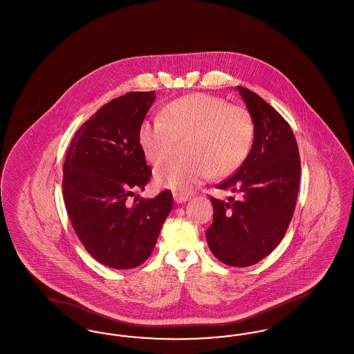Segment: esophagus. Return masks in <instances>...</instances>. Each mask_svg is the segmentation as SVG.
I'll return each mask as SVG.
<instances>
[{"mask_svg":"<svg viewBox=\"0 0 354 354\" xmlns=\"http://www.w3.org/2000/svg\"><path fill=\"white\" fill-rule=\"evenodd\" d=\"M188 199H189V195L187 194H179V192L174 194V201L176 203H185Z\"/></svg>","mask_w":354,"mask_h":354,"instance_id":"obj_1","label":"esophagus"}]
</instances>
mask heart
Returning a JSON list of instances; mask_svg holds the SVG:
<instances>
[{
	"label": "heart",
	"instance_id": "1",
	"mask_svg": "<svg viewBox=\"0 0 354 354\" xmlns=\"http://www.w3.org/2000/svg\"><path fill=\"white\" fill-rule=\"evenodd\" d=\"M254 123L248 110L208 95L192 94L169 103L160 118L146 119L138 142L153 165L172 158L176 142L185 140V158L155 169V183L187 194L212 175L232 174L252 146Z\"/></svg>",
	"mask_w": 354,
	"mask_h": 354
}]
</instances>
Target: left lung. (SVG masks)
Here are the masks:
<instances>
[{
  "label": "left lung",
  "mask_w": 354,
  "mask_h": 354,
  "mask_svg": "<svg viewBox=\"0 0 354 354\" xmlns=\"http://www.w3.org/2000/svg\"><path fill=\"white\" fill-rule=\"evenodd\" d=\"M254 123L252 149L235 174L216 188L239 194L211 198L214 220L205 237L214 256L230 267H250L267 257L286 235L299 183L300 155L290 126L267 102L237 86Z\"/></svg>",
  "instance_id": "1"
}]
</instances>
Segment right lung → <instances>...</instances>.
I'll list each match as a JSON object with an SVG mask.
<instances>
[{"label": "right lung", "instance_id": "right-lung-1", "mask_svg": "<svg viewBox=\"0 0 354 354\" xmlns=\"http://www.w3.org/2000/svg\"><path fill=\"white\" fill-rule=\"evenodd\" d=\"M155 97V91H131L102 106L74 135L64 165L71 225L86 251L115 270L149 259L172 209L169 189L130 204L151 178L138 130Z\"/></svg>", "mask_w": 354, "mask_h": 354}]
</instances>
